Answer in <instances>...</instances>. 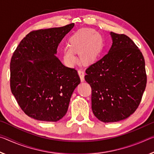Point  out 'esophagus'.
<instances>
[{
  "label": "esophagus",
  "mask_w": 154,
  "mask_h": 154,
  "mask_svg": "<svg viewBox=\"0 0 154 154\" xmlns=\"http://www.w3.org/2000/svg\"><path fill=\"white\" fill-rule=\"evenodd\" d=\"M78 74H79V77H80V79L82 82H83L84 81V76H85V72L83 71V69H80L78 70Z\"/></svg>",
  "instance_id": "obj_1"
}]
</instances>
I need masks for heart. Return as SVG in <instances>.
<instances>
[{
	"instance_id": "1",
	"label": "heart",
	"mask_w": 154,
	"mask_h": 154,
	"mask_svg": "<svg viewBox=\"0 0 154 154\" xmlns=\"http://www.w3.org/2000/svg\"><path fill=\"white\" fill-rule=\"evenodd\" d=\"M74 51L79 53L83 62L90 63L94 61L101 51L100 34L93 29H82L71 36L70 46L63 49L64 61L69 66H73L77 62Z\"/></svg>"
}]
</instances>
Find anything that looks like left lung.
Masks as SVG:
<instances>
[{"label": "left lung", "mask_w": 154, "mask_h": 154, "mask_svg": "<svg viewBox=\"0 0 154 154\" xmlns=\"http://www.w3.org/2000/svg\"><path fill=\"white\" fill-rule=\"evenodd\" d=\"M107 54L90 65L85 80L92 88V109L101 122L125 119L137 110L147 84L145 60L128 36L111 32Z\"/></svg>", "instance_id": "obj_1"}]
</instances>
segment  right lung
Returning <instances> with one entry per match:
<instances>
[{
  "mask_svg": "<svg viewBox=\"0 0 154 154\" xmlns=\"http://www.w3.org/2000/svg\"><path fill=\"white\" fill-rule=\"evenodd\" d=\"M74 24L33 30L21 41L10 62V86L20 108L37 120L57 122L66 113L81 80L75 69L56 56Z\"/></svg>",
  "mask_w": 154,
  "mask_h": 154,
  "instance_id": "1",
  "label": "right lung"
}]
</instances>
